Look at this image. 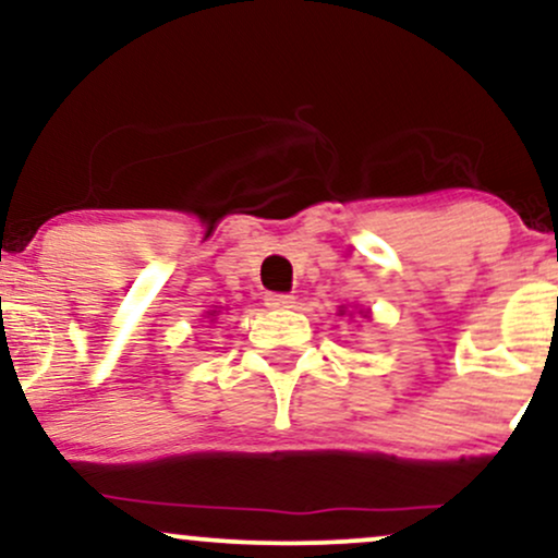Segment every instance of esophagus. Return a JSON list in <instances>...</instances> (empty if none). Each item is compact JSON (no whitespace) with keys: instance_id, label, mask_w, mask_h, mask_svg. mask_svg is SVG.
<instances>
[{"instance_id":"1","label":"esophagus","mask_w":558,"mask_h":558,"mask_svg":"<svg viewBox=\"0 0 558 558\" xmlns=\"http://www.w3.org/2000/svg\"><path fill=\"white\" fill-rule=\"evenodd\" d=\"M265 304L270 306V310H291V306L296 304V299H293L291 293H267Z\"/></svg>"}]
</instances>
